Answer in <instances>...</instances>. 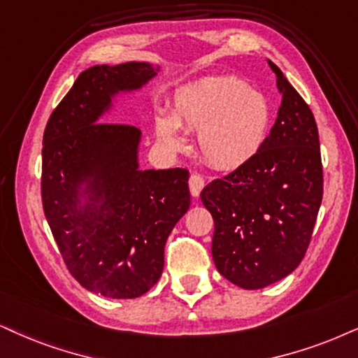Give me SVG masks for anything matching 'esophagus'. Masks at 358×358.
Returning a JSON list of instances; mask_svg holds the SVG:
<instances>
[{
    "label": "esophagus",
    "mask_w": 358,
    "mask_h": 358,
    "mask_svg": "<svg viewBox=\"0 0 358 358\" xmlns=\"http://www.w3.org/2000/svg\"><path fill=\"white\" fill-rule=\"evenodd\" d=\"M188 183H189V193H192V196H198V194L201 193L203 187H205V180H203V176L200 173H192Z\"/></svg>",
    "instance_id": "1"
}]
</instances>
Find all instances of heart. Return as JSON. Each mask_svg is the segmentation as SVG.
I'll list each match as a JSON object with an SVG mask.
<instances>
[{
    "label": "heart",
    "mask_w": 358,
    "mask_h": 358,
    "mask_svg": "<svg viewBox=\"0 0 358 358\" xmlns=\"http://www.w3.org/2000/svg\"><path fill=\"white\" fill-rule=\"evenodd\" d=\"M273 106L268 96L234 76L205 78L185 85L173 102V119L160 115L157 130L166 145H183L180 127L198 130V148L220 170L238 169L264 145Z\"/></svg>",
    "instance_id": "obj_1"
}]
</instances>
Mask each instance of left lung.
Returning <instances> with one entry per match:
<instances>
[{
	"label": "left lung",
	"mask_w": 358,
	"mask_h": 358,
	"mask_svg": "<svg viewBox=\"0 0 358 358\" xmlns=\"http://www.w3.org/2000/svg\"><path fill=\"white\" fill-rule=\"evenodd\" d=\"M268 62L282 102L264 145L200 194L215 221L216 269L243 289L278 282L301 264L324 193L314 115L279 67Z\"/></svg>",
	"instance_id": "left-lung-1"
}]
</instances>
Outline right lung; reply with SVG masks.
Wrapping results in <instances>:
<instances>
[{
  "label": "right lung",
  "instance_id": "obj_1",
  "mask_svg": "<svg viewBox=\"0 0 358 358\" xmlns=\"http://www.w3.org/2000/svg\"><path fill=\"white\" fill-rule=\"evenodd\" d=\"M157 71L148 62L89 67L43 137L41 196L59 252L80 286L112 299L155 286L166 238L189 208L187 169L140 170L142 132L99 122L112 97L140 89Z\"/></svg>",
  "mask_w": 358,
  "mask_h": 358
}]
</instances>
